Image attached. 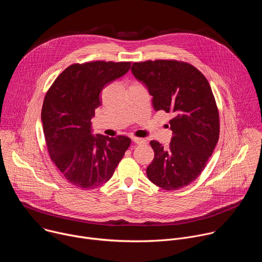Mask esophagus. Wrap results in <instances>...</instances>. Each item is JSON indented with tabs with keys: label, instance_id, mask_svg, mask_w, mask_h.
I'll use <instances>...</instances> for the list:
<instances>
[{
	"label": "esophagus",
	"instance_id": "obj_1",
	"mask_svg": "<svg viewBox=\"0 0 262 262\" xmlns=\"http://www.w3.org/2000/svg\"><path fill=\"white\" fill-rule=\"evenodd\" d=\"M132 141L134 142V143H136V144H145L146 143V141L144 140V139H141V138H136V137H132Z\"/></svg>",
	"mask_w": 262,
	"mask_h": 262
}]
</instances>
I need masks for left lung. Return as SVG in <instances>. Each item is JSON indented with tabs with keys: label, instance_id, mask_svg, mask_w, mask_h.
Here are the masks:
<instances>
[{
	"label": "left lung",
	"instance_id": "1",
	"mask_svg": "<svg viewBox=\"0 0 262 262\" xmlns=\"http://www.w3.org/2000/svg\"><path fill=\"white\" fill-rule=\"evenodd\" d=\"M132 72L147 87L155 110L173 116L169 147L150 142L155 159L147 177L167 191L184 188L201 174L219 140V112L209 83L196 67L175 60L134 63Z\"/></svg>",
	"mask_w": 262,
	"mask_h": 262
}]
</instances>
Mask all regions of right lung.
Returning a JSON list of instances; mask_svg holds the SVG:
<instances>
[{"label":"right lung","instance_id":"obj_1","mask_svg":"<svg viewBox=\"0 0 262 262\" xmlns=\"http://www.w3.org/2000/svg\"><path fill=\"white\" fill-rule=\"evenodd\" d=\"M130 62L94 61L68 66L49 89L41 121L50 157L74 186L92 190L105 183L130 145L124 136L92 134L99 93L129 70Z\"/></svg>","mask_w":262,"mask_h":262}]
</instances>
